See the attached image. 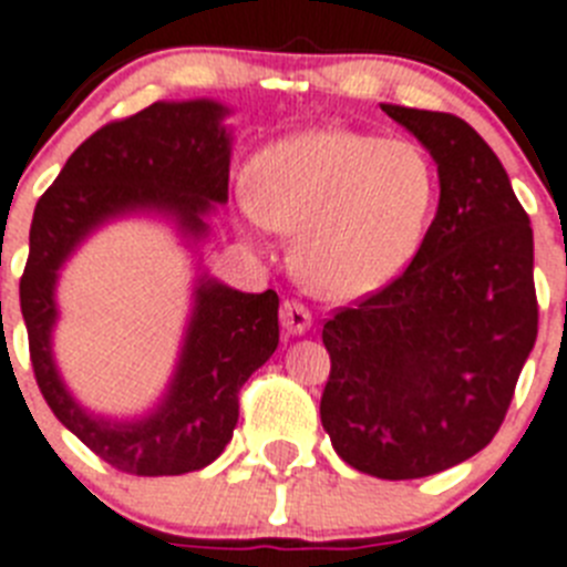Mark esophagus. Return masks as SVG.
I'll return each mask as SVG.
<instances>
[{
	"instance_id": "obj_1",
	"label": "esophagus",
	"mask_w": 567,
	"mask_h": 567,
	"mask_svg": "<svg viewBox=\"0 0 567 567\" xmlns=\"http://www.w3.org/2000/svg\"><path fill=\"white\" fill-rule=\"evenodd\" d=\"M279 322L288 334H306L311 328V311L297 299H285L282 308H279Z\"/></svg>"
}]
</instances>
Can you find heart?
<instances>
[{"instance_id":"obj_1","label":"heart","mask_w":567,"mask_h":567,"mask_svg":"<svg viewBox=\"0 0 567 567\" xmlns=\"http://www.w3.org/2000/svg\"><path fill=\"white\" fill-rule=\"evenodd\" d=\"M435 202L437 173L421 144L322 126L259 152L245 207L261 227L293 233L291 265L308 291L354 302L412 265Z\"/></svg>"}]
</instances>
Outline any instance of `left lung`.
<instances>
[{
  "label": "left lung",
  "instance_id": "obj_1",
  "mask_svg": "<svg viewBox=\"0 0 567 567\" xmlns=\"http://www.w3.org/2000/svg\"><path fill=\"white\" fill-rule=\"evenodd\" d=\"M437 164L441 202L392 285L322 326L320 417L337 455L403 482L493 441L539 331L534 230L496 152L455 114L383 106Z\"/></svg>",
  "mask_w": 567,
  "mask_h": 567
}]
</instances>
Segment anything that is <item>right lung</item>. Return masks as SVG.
Segmentation results:
<instances>
[{"mask_svg": "<svg viewBox=\"0 0 567 567\" xmlns=\"http://www.w3.org/2000/svg\"><path fill=\"white\" fill-rule=\"evenodd\" d=\"M225 114L227 109L213 100H187L152 103L106 123L74 150L33 210L31 247L19 279L33 378L56 421L121 473H193L225 453L239 421V389L279 346V297L241 293L204 279L166 401L144 421L109 423L80 409L54 369L56 270L94 227L121 213H166L202 236L213 204L227 202Z\"/></svg>", "mask_w": 567, "mask_h": 567, "instance_id": "obj_1", "label": "right lung"}]
</instances>
